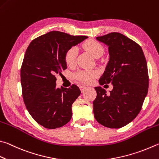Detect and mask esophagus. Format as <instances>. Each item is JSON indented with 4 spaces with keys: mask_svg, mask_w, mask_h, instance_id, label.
Masks as SVG:
<instances>
[{
    "mask_svg": "<svg viewBox=\"0 0 159 159\" xmlns=\"http://www.w3.org/2000/svg\"><path fill=\"white\" fill-rule=\"evenodd\" d=\"M86 88H87V87H86V86H84V85H80V90H81L82 92L84 91Z\"/></svg>",
    "mask_w": 159,
    "mask_h": 159,
    "instance_id": "1",
    "label": "esophagus"
}]
</instances>
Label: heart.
<instances>
[{"label":"heart","instance_id":"obj_1","mask_svg":"<svg viewBox=\"0 0 159 159\" xmlns=\"http://www.w3.org/2000/svg\"><path fill=\"white\" fill-rule=\"evenodd\" d=\"M83 47L86 51L92 54L94 57H99L103 53L104 48L99 42L95 41L94 39H88L83 44ZM77 56L76 48L72 47L70 48L65 55V60L66 64L69 66L73 65L76 61ZM96 76L94 71H79L74 75V76L78 80L84 83H89L92 80L94 77Z\"/></svg>","mask_w":159,"mask_h":159}]
</instances>
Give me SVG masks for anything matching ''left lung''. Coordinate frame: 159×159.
I'll use <instances>...</instances> for the list:
<instances>
[{
  "label": "left lung",
  "mask_w": 159,
  "mask_h": 159,
  "mask_svg": "<svg viewBox=\"0 0 159 159\" xmlns=\"http://www.w3.org/2000/svg\"><path fill=\"white\" fill-rule=\"evenodd\" d=\"M108 47L110 59L100 85L112 83L106 94L102 87L94 88V117L108 128L119 129L134 120L139 113L148 94L149 75L145 55L136 42L119 33L97 37Z\"/></svg>",
  "instance_id": "obj_1"
}]
</instances>
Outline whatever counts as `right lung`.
<instances>
[{
	"instance_id": "obj_1",
	"label": "right lung",
	"mask_w": 159,
	"mask_h": 159,
	"mask_svg": "<svg viewBox=\"0 0 159 159\" xmlns=\"http://www.w3.org/2000/svg\"><path fill=\"white\" fill-rule=\"evenodd\" d=\"M88 37L51 31L27 48L21 68L23 99L32 117L45 128L61 127L71 119V106L80 90L76 85L57 88L56 75L67 69L66 52Z\"/></svg>"
}]
</instances>
